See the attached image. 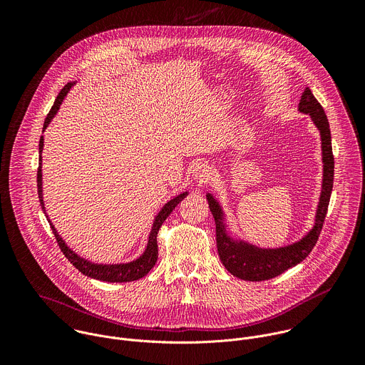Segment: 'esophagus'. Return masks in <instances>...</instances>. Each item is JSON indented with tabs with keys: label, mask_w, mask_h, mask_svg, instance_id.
Listing matches in <instances>:
<instances>
[{
	"label": "esophagus",
	"mask_w": 365,
	"mask_h": 365,
	"mask_svg": "<svg viewBox=\"0 0 365 365\" xmlns=\"http://www.w3.org/2000/svg\"><path fill=\"white\" fill-rule=\"evenodd\" d=\"M211 175H212L211 168L207 166V163H205V162H197L192 166V176H193V179H196L200 183L210 180Z\"/></svg>",
	"instance_id": "34e87169"
}]
</instances>
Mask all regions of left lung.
I'll return each instance as SVG.
<instances>
[{"label":"left lung","mask_w":365,"mask_h":365,"mask_svg":"<svg viewBox=\"0 0 365 365\" xmlns=\"http://www.w3.org/2000/svg\"><path fill=\"white\" fill-rule=\"evenodd\" d=\"M299 111L310 115L312 121L318 127L322 138V193L317 211L315 227L312 228V231L307 235H304L300 241L292 245L276 250H264L242 241H235L225 231V224L222 222V211L220 203L214 199L211 193L206 195L207 203H210V210L215 218L217 247L220 259L222 262L224 267L238 279L248 282H263L284 273L290 267H294L296 264L303 262V259L310 254L322 231L334 186V154L331 143V130L322 106L309 88H306L304 92L302 93L299 102Z\"/></svg>","instance_id":"1"}]
</instances>
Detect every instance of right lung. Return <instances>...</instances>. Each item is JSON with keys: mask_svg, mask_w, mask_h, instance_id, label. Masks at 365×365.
<instances>
[{"mask_svg": "<svg viewBox=\"0 0 365 365\" xmlns=\"http://www.w3.org/2000/svg\"><path fill=\"white\" fill-rule=\"evenodd\" d=\"M73 83H68L63 86V89L59 92L53 107H51V110L48 111L46 120H44V124H43V131L46 130V127L48 125V123L51 121V118H53L58 113V110L61 108V103L63 102L66 93L69 92L71 86ZM38 151H40V159H38V169H37V192H38V200H40V205H41V210L44 211V203H43V195H41V151H43V137H40V141H38ZM187 195V192L185 193H180L176 197H173L172 200H169L163 207L162 211L158 214V217H155L154 222H153V228H151V232H150V237H148V242H147V248L145 251L143 252V255L140 258H137L135 262H131V263H125V264H93L91 262H88V259L79 257L78 254H75L66 244L65 241L61 238V235L58 234L56 228L53 227V224L50 222L48 220V224H50V228L51 231H53L55 237H56V241H58V245L59 248L62 250V252L65 254V257L69 259V262L85 276L88 277H92V279H96V280H101V282H110V283H124V282H134V280H138L141 277H144L151 269L153 266L155 264V262H158V255H159V250H158V232L162 227V224L166 221V218L172 214V211L175 210V207L179 205V202ZM47 218V215H46Z\"/></svg>", "mask_w": 365, "mask_h": 365, "instance_id": "obj_1", "label": "right lung"}]
</instances>
